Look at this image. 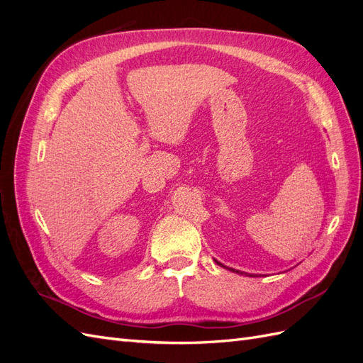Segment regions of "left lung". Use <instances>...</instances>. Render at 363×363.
I'll use <instances>...</instances> for the list:
<instances>
[{
  "instance_id": "obj_1",
  "label": "left lung",
  "mask_w": 363,
  "mask_h": 363,
  "mask_svg": "<svg viewBox=\"0 0 363 363\" xmlns=\"http://www.w3.org/2000/svg\"><path fill=\"white\" fill-rule=\"evenodd\" d=\"M216 263H218V265H221V267H224V265H223V263H219V262H216ZM224 268H225V267H224ZM228 269H230V271H233V272H238V274H242V272H239V271H236V269H233V268H228ZM250 277H255V276H251V274H250Z\"/></svg>"
}]
</instances>
